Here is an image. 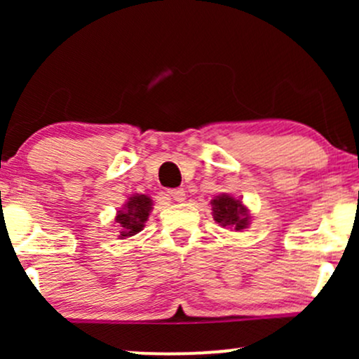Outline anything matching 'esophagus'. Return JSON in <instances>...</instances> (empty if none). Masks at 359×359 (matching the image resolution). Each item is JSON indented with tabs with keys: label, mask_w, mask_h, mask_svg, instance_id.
<instances>
[{
	"label": "esophagus",
	"mask_w": 359,
	"mask_h": 359,
	"mask_svg": "<svg viewBox=\"0 0 359 359\" xmlns=\"http://www.w3.org/2000/svg\"><path fill=\"white\" fill-rule=\"evenodd\" d=\"M167 196L170 197V199L177 201V203H182V201H185V191H184V189H170V191L167 192Z\"/></svg>",
	"instance_id": "obj_1"
}]
</instances>
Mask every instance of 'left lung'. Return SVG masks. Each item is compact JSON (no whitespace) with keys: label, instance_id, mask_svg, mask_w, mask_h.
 <instances>
[{"label":"left lung","instance_id":"8db88e82","mask_svg":"<svg viewBox=\"0 0 359 359\" xmlns=\"http://www.w3.org/2000/svg\"><path fill=\"white\" fill-rule=\"evenodd\" d=\"M211 204L214 219L219 222L222 228L234 229V231H241V229L248 228V211H246L240 199H234L228 194H222V196L214 197Z\"/></svg>","mask_w":359,"mask_h":359}]
</instances>
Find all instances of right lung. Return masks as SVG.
I'll use <instances>...</instances> for the list:
<instances>
[{"mask_svg":"<svg viewBox=\"0 0 359 359\" xmlns=\"http://www.w3.org/2000/svg\"><path fill=\"white\" fill-rule=\"evenodd\" d=\"M151 199L145 194H137V196L130 197L125 208L118 212L116 222L121 228L119 231V238L125 240V238L135 236L143 229L145 221L148 219V214L151 211Z\"/></svg>","mask_w":359,"mask_h":359,"instance_id":"obj_1","label":"right lung"}]
</instances>
